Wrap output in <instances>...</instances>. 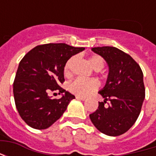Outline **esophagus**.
<instances>
[{
  "mask_svg": "<svg viewBox=\"0 0 156 156\" xmlns=\"http://www.w3.org/2000/svg\"><path fill=\"white\" fill-rule=\"evenodd\" d=\"M76 98H78V99H80V100H83V101L86 99V98H85V97H83V96H78V95L76 96Z\"/></svg>",
  "mask_w": 156,
  "mask_h": 156,
  "instance_id": "34e87169",
  "label": "esophagus"
}]
</instances>
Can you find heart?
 Wrapping results in <instances>:
<instances>
[{"instance_id": "obj_1", "label": "heart", "mask_w": 156, "mask_h": 156, "mask_svg": "<svg viewBox=\"0 0 156 156\" xmlns=\"http://www.w3.org/2000/svg\"><path fill=\"white\" fill-rule=\"evenodd\" d=\"M76 58L72 57L68 59L64 66V73L66 76L72 74V68L74 64ZM89 62L95 70H101L105 66V61L101 56L93 55L89 58ZM98 88V83L95 79H84V78H75L68 84V89L73 94L78 96H87L95 91Z\"/></svg>"}]
</instances>
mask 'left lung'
<instances>
[{
    "label": "left lung",
    "instance_id": "8db88e82",
    "mask_svg": "<svg viewBox=\"0 0 156 156\" xmlns=\"http://www.w3.org/2000/svg\"><path fill=\"white\" fill-rule=\"evenodd\" d=\"M92 51L107 62L108 75L99 91L105 101L98 102L89 117L101 133L118 136L127 132L140 115L145 97L143 72L129 55L115 47H97ZM106 101H110L108 108L104 107Z\"/></svg>",
    "mask_w": 156,
    "mask_h": 156
}]
</instances>
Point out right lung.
<instances>
[{
    "label": "right lung",
    "mask_w": 156,
    "mask_h": 156,
    "mask_svg": "<svg viewBox=\"0 0 156 156\" xmlns=\"http://www.w3.org/2000/svg\"><path fill=\"white\" fill-rule=\"evenodd\" d=\"M84 49L65 43L38 45L21 60L13 83V94L19 115L30 127L36 129L50 127L75 98L59 84L64 82L65 63ZM54 91L65 94L61 99H51L48 94Z\"/></svg>",
    "instance_id": "1"
}]
</instances>
